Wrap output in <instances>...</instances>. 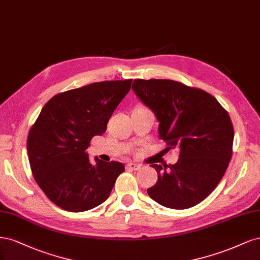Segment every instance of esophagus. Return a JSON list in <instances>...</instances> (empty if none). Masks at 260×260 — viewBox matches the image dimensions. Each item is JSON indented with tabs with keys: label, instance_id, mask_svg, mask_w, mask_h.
<instances>
[{
	"label": "esophagus",
	"instance_id": "esophagus-1",
	"mask_svg": "<svg viewBox=\"0 0 260 260\" xmlns=\"http://www.w3.org/2000/svg\"><path fill=\"white\" fill-rule=\"evenodd\" d=\"M126 167H127L128 170H132V171H137V170L140 169V165L135 164V163H128V164L126 165Z\"/></svg>",
	"mask_w": 260,
	"mask_h": 260
}]
</instances>
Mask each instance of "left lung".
Returning <instances> with one entry per match:
<instances>
[{
	"instance_id": "1",
	"label": "left lung",
	"mask_w": 260,
	"mask_h": 260,
	"mask_svg": "<svg viewBox=\"0 0 260 260\" xmlns=\"http://www.w3.org/2000/svg\"><path fill=\"white\" fill-rule=\"evenodd\" d=\"M140 102L158 124V137L179 149L174 165L151 164L157 181L147 189L158 204L186 209L207 198L217 187L232 155L233 126L228 112L206 91L172 80H134Z\"/></svg>"
}]
</instances>
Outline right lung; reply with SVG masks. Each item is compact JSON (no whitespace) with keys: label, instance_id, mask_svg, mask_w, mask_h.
Segmentation results:
<instances>
[{"label":"right lung","instance_id":"add662e5","mask_svg":"<svg viewBox=\"0 0 260 260\" xmlns=\"http://www.w3.org/2000/svg\"><path fill=\"white\" fill-rule=\"evenodd\" d=\"M132 81H104L57 94L31 127L27 151L33 177L64 211L84 212L104 203L124 172L122 163L97 156L93 165L85 150L106 132Z\"/></svg>","mask_w":260,"mask_h":260}]
</instances>
